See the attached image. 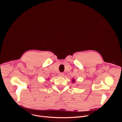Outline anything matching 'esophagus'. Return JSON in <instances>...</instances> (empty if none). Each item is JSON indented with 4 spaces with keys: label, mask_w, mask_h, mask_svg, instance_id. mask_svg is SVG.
<instances>
[{
    "label": "esophagus",
    "mask_w": 122,
    "mask_h": 122,
    "mask_svg": "<svg viewBox=\"0 0 122 122\" xmlns=\"http://www.w3.org/2000/svg\"><path fill=\"white\" fill-rule=\"evenodd\" d=\"M58 75H59V77H63V76H64V73H63V72H61V73H59V74H58Z\"/></svg>",
    "instance_id": "34e87169"
}]
</instances>
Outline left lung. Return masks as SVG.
I'll return each instance as SVG.
<instances>
[{
  "label": "left lung",
  "mask_w": 122,
  "mask_h": 122,
  "mask_svg": "<svg viewBox=\"0 0 122 122\" xmlns=\"http://www.w3.org/2000/svg\"><path fill=\"white\" fill-rule=\"evenodd\" d=\"M72 82H73V83H74L75 82V80L74 79H72Z\"/></svg>",
  "instance_id": "left-lung-1"
}]
</instances>
